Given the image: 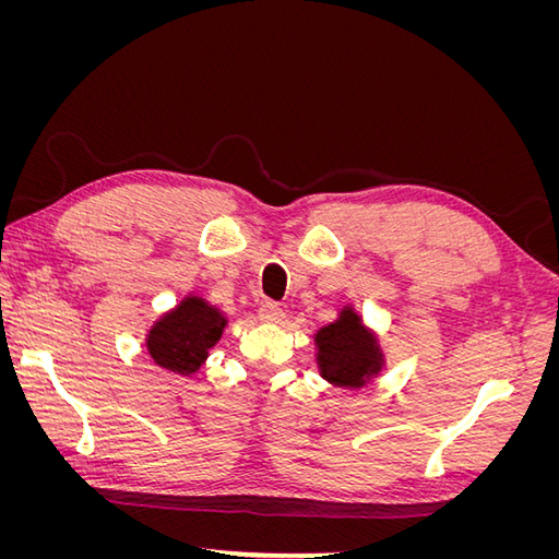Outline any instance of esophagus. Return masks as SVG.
Here are the masks:
<instances>
[{"label": "esophagus", "mask_w": 559, "mask_h": 559, "mask_svg": "<svg viewBox=\"0 0 559 559\" xmlns=\"http://www.w3.org/2000/svg\"><path fill=\"white\" fill-rule=\"evenodd\" d=\"M259 317H261V321H265V324H280V321L284 319V310L277 306V302L267 300L259 308Z\"/></svg>", "instance_id": "esophagus-1"}]
</instances>
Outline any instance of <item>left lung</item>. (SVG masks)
<instances>
[{
  "label": "left lung",
  "instance_id": "1",
  "mask_svg": "<svg viewBox=\"0 0 559 559\" xmlns=\"http://www.w3.org/2000/svg\"><path fill=\"white\" fill-rule=\"evenodd\" d=\"M319 376L335 386L361 389L384 364V354L373 331L364 326L354 308H343L333 324L314 333Z\"/></svg>",
  "mask_w": 559,
  "mask_h": 559
}]
</instances>
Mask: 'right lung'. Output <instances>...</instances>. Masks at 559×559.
I'll return each instance as SVG.
<instances>
[{"label":"right lung","instance_id":"obj_1","mask_svg":"<svg viewBox=\"0 0 559 559\" xmlns=\"http://www.w3.org/2000/svg\"><path fill=\"white\" fill-rule=\"evenodd\" d=\"M228 319L205 298L186 296L146 333V352L156 366L179 376H193L222 341Z\"/></svg>","mask_w":559,"mask_h":559}]
</instances>
